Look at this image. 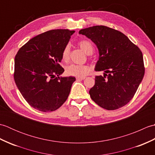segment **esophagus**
<instances>
[{
    "mask_svg": "<svg viewBox=\"0 0 155 155\" xmlns=\"http://www.w3.org/2000/svg\"><path fill=\"white\" fill-rule=\"evenodd\" d=\"M85 78H86V77H78L76 78V79H77V81H81V80L85 79Z\"/></svg>",
    "mask_w": 155,
    "mask_h": 155,
    "instance_id": "esophagus-1",
    "label": "esophagus"
}]
</instances>
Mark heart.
<instances>
[{"mask_svg":"<svg viewBox=\"0 0 155 155\" xmlns=\"http://www.w3.org/2000/svg\"><path fill=\"white\" fill-rule=\"evenodd\" d=\"M80 48L83 50L87 54H91L94 51V46L93 43L88 40H81L78 43ZM69 54H70V47L69 45H66L62 52V59L64 62H67L69 59ZM91 71V68L89 66L84 64H70L66 68L67 74L71 76H75V77H83L87 75Z\"/></svg>","mask_w":155,"mask_h":155,"instance_id":"heart-1","label":"heart"}]
</instances>
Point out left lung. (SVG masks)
I'll return each instance as SVG.
<instances>
[{
    "label": "left lung",
    "mask_w": 155,
    "mask_h": 155,
    "mask_svg": "<svg viewBox=\"0 0 155 155\" xmlns=\"http://www.w3.org/2000/svg\"><path fill=\"white\" fill-rule=\"evenodd\" d=\"M97 45L99 57L94 70L104 71V77L96 76L89 91L93 101L107 110L126 105L137 92L144 74L143 53L121 32L105 26L81 29Z\"/></svg>",
    "instance_id": "8db88e82"
}]
</instances>
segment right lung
I'll list each match as a JSON object with an SVG mask.
<instances>
[{"label": "right lung", "instance_id": "obj_1", "mask_svg": "<svg viewBox=\"0 0 155 155\" xmlns=\"http://www.w3.org/2000/svg\"><path fill=\"white\" fill-rule=\"evenodd\" d=\"M74 32L68 29L43 32L29 40L16 54L15 83L35 109L52 112L67 101L76 78L59 77L64 71L59 63L62 50Z\"/></svg>", "mask_w": 155, "mask_h": 155}]
</instances>
